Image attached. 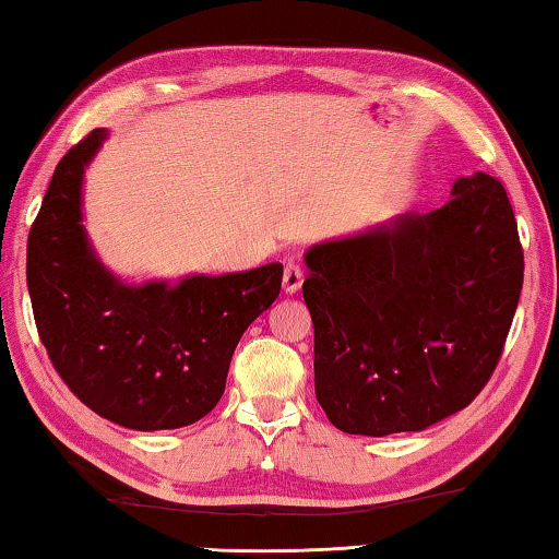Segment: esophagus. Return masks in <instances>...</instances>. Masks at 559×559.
Listing matches in <instances>:
<instances>
[{
	"instance_id": "34e87169",
	"label": "esophagus",
	"mask_w": 559,
	"mask_h": 559,
	"mask_svg": "<svg viewBox=\"0 0 559 559\" xmlns=\"http://www.w3.org/2000/svg\"><path fill=\"white\" fill-rule=\"evenodd\" d=\"M302 286V269L296 261H288L286 269H283V290L296 293Z\"/></svg>"
}]
</instances>
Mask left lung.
<instances>
[{
    "instance_id": "1",
    "label": "left lung",
    "mask_w": 559,
    "mask_h": 559,
    "mask_svg": "<svg viewBox=\"0 0 559 559\" xmlns=\"http://www.w3.org/2000/svg\"><path fill=\"white\" fill-rule=\"evenodd\" d=\"M429 214L308 249L316 396L345 433L421 431L476 400L523 288L506 187L476 173Z\"/></svg>"
}]
</instances>
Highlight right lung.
I'll use <instances>...</instances> for the list:
<instances>
[{"label":"right lung","instance_id":"1","mask_svg":"<svg viewBox=\"0 0 559 559\" xmlns=\"http://www.w3.org/2000/svg\"><path fill=\"white\" fill-rule=\"evenodd\" d=\"M106 130L56 165L26 243V286L51 365L79 400L120 427L179 429L222 400L243 330L281 293L283 266L128 286L93 253L83 169Z\"/></svg>","mask_w":559,"mask_h":559}]
</instances>
